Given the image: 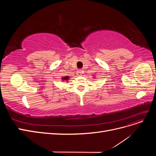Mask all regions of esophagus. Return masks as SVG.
<instances>
[{
    "label": "esophagus",
    "instance_id": "esophagus-1",
    "mask_svg": "<svg viewBox=\"0 0 156 156\" xmlns=\"http://www.w3.org/2000/svg\"><path fill=\"white\" fill-rule=\"evenodd\" d=\"M82 73H83V71H82L81 69H79V70H78V71H77V75H81L82 74Z\"/></svg>",
    "mask_w": 156,
    "mask_h": 156
}]
</instances>
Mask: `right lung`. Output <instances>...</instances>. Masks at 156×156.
I'll return each mask as SVG.
<instances>
[{"instance_id":"right-lung-1","label":"right lung","mask_w":156,"mask_h":156,"mask_svg":"<svg viewBox=\"0 0 156 156\" xmlns=\"http://www.w3.org/2000/svg\"><path fill=\"white\" fill-rule=\"evenodd\" d=\"M68 79H69V77H68V76H67V77H64L62 79L65 80V81H67V80H68Z\"/></svg>"}]
</instances>
